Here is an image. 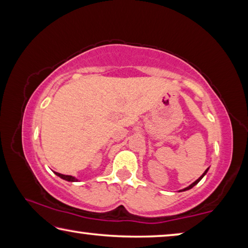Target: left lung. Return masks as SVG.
<instances>
[{
    "label": "left lung",
    "mask_w": 248,
    "mask_h": 248,
    "mask_svg": "<svg viewBox=\"0 0 248 248\" xmlns=\"http://www.w3.org/2000/svg\"><path fill=\"white\" fill-rule=\"evenodd\" d=\"M208 170H209V169H207V170H205V171H204V173H203V175H202V176H201V177H200V178H198V179H197L195 183H192V184L190 185V186H188L187 188H185V189H183V190H188V189H190V188H192V187H194L196 184H198V183H199V180H200L201 178H202V177H203V176L205 175V173H207V171H208Z\"/></svg>",
    "instance_id": "1"
}]
</instances>
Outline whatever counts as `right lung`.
<instances>
[{
    "label": "right lung",
    "instance_id": "right-lung-1",
    "mask_svg": "<svg viewBox=\"0 0 248 248\" xmlns=\"http://www.w3.org/2000/svg\"><path fill=\"white\" fill-rule=\"evenodd\" d=\"M56 175H58L59 177H61L62 179H65L68 180V182H77V179H75L73 176H70V175H63V174H60V173H57V171H54Z\"/></svg>",
    "mask_w": 248,
    "mask_h": 248
}]
</instances>
